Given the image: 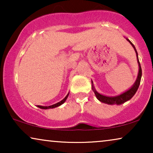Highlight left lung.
Listing matches in <instances>:
<instances>
[{
    "mask_svg": "<svg viewBox=\"0 0 153 153\" xmlns=\"http://www.w3.org/2000/svg\"><path fill=\"white\" fill-rule=\"evenodd\" d=\"M127 41L129 42V43L131 44V45L132 46L136 52V54H137V62L138 64H139V72H138V76L137 78L136 79L135 82L134 84L131 85L130 88L127 90L124 93L120 94V95H116V96H106L104 95H102L100 93L96 91L95 87L93 85V82L92 81V89L95 93L96 97L97 98V100L99 101L103 102V103L111 104V105H113V104H117V105H120L121 104H123L124 102L128 101L131 99V97H133L134 95H135V93H137L138 88H139V86L140 85V82H141V79L142 76V70H141V65H140L139 60V57H138V53L137 51V49L134 47V45H133L132 43L131 42V41L129 40V39L126 38Z\"/></svg>",
    "mask_w": 153,
    "mask_h": 153,
    "instance_id": "1",
    "label": "left lung"
}]
</instances>
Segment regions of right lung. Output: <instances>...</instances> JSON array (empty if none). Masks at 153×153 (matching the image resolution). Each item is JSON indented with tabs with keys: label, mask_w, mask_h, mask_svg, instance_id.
I'll return each instance as SVG.
<instances>
[{
	"label": "right lung",
	"mask_w": 153,
	"mask_h": 153,
	"mask_svg": "<svg viewBox=\"0 0 153 153\" xmlns=\"http://www.w3.org/2000/svg\"><path fill=\"white\" fill-rule=\"evenodd\" d=\"M68 96H69V93H68V95L65 96V97L63 100H61V101L59 102H58V103L53 104V105H51V106H39V105H37V107L40 108H42V109H49V108H53L58 107V106L62 105V104L66 101V100L68 99Z\"/></svg>",
	"instance_id": "1"
}]
</instances>
